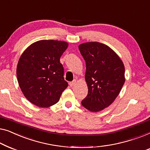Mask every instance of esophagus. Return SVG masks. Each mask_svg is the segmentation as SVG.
I'll return each instance as SVG.
<instances>
[{
  "mask_svg": "<svg viewBox=\"0 0 150 150\" xmlns=\"http://www.w3.org/2000/svg\"><path fill=\"white\" fill-rule=\"evenodd\" d=\"M76 83V79H73V81H71L70 83H69V85H70L71 87H73V86H74Z\"/></svg>",
  "mask_w": 150,
  "mask_h": 150,
  "instance_id": "esophagus-1",
  "label": "esophagus"
}]
</instances>
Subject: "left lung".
Returning a JSON list of instances; mask_svg holds the SVG:
<instances>
[{"mask_svg": "<svg viewBox=\"0 0 150 150\" xmlns=\"http://www.w3.org/2000/svg\"><path fill=\"white\" fill-rule=\"evenodd\" d=\"M86 61L85 75L88 93L81 105L92 112L109 107L120 94L125 82V69L117 54L109 46L98 42L79 45Z\"/></svg>", "mask_w": 150, "mask_h": 150, "instance_id": "8db88e82", "label": "left lung"}]
</instances>
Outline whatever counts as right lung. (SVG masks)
Here are the masks:
<instances>
[{"mask_svg":"<svg viewBox=\"0 0 150 150\" xmlns=\"http://www.w3.org/2000/svg\"><path fill=\"white\" fill-rule=\"evenodd\" d=\"M68 43L41 40L25 50L19 59L17 77L24 96L35 105L48 107L58 103L68 86L60 58Z\"/></svg>","mask_w":150,"mask_h":150,"instance_id":"1","label":"right lung"}]
</instances>
